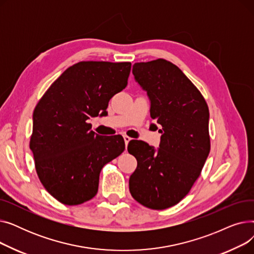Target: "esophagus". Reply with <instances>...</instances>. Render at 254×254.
Returning a JSON list of instances; mask_svg holds the SVG:
<instances>
[{
    "mask_svg": "<svg viewBox=\"0 0 254 254\" xmlns=\"http://www.w3.org/2000/svg\"><path fill=\"white\" fill-rule=\"evenodd\" d=\"M124 139H125V143H126V145L127 146V144H128V142L131 140V138H130V137H128V136H127V135H125V136H124Z\"/></svg>",
    "mask_w": 254,
    "mask_h": 254,
    "instance_id": "1",
    "label": "esophagus"
}]
</instances>
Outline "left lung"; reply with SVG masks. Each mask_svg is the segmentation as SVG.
Instances as JSON below:
<instances>
[{
  "label": "left lung",
  "mask_w": 254,
  "mask_h": 254,
  "mask_svg": "<svg viewBox=\"0 0 254 254\" xmlns=\"http://www.w3.org/2000/svg\"><path fill=\"white\" fill-rule=\"evenodd\" d=\"M132 75L147 92L151 118L163 128L158 148L129 141L127 151L138 163L129 191L141 205L164 210L178 204L201 174L210 152L209 109L190 80L166 60L136 63Z\"/></svg>",
  "instance_id": "left-lung-1"
}]
</instances>
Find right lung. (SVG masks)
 Returning <instances> with one entry per match:
<instances>
[{
	"instance_id": "1",
	"label": "right lung",
	"mask_w": 254,
	"mask_h": 254,
	"mask_svg": "<svg viewBox=\"0 0 254 254\" xmlns=\"http://www.w3.org/2000/svg\"><path fill=\"white\" fill-rule=\"evenodd\" d=\"M130 65L75 64L37 104L30 148L40 181L59 202L74 206L91 199L102 168L125 150L123 136H99L87 120L107 115L110 99L127 84Z\"/></svg>"
}]
</instances>
